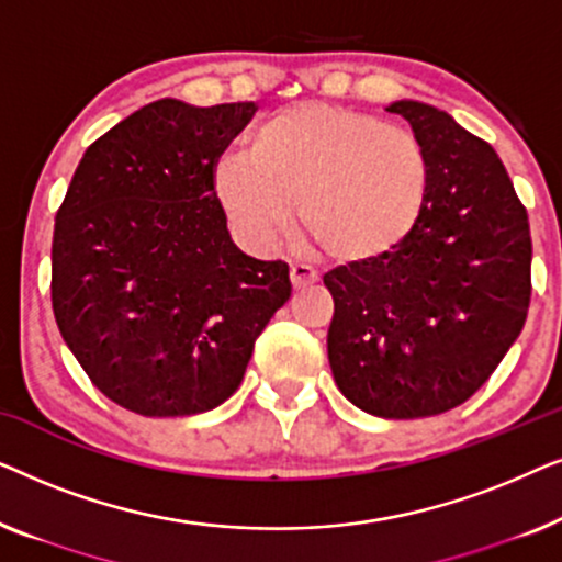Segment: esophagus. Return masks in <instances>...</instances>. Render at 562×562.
Instances as JSON below:
<instances>
[{"label":"esophagus","mask_w":562,"mask_h":562,"mask_svg":"<svg viewBox=\"0 0 562 562\" xmlns=\"http://www.w3.org/2000/svg\"><path fill=\"white\" fill-rule=\"evenodd\" d=\"M312 283H317V273H314L310 266H304V263L291 266V286H294L296 291H302L306 286H312Z\"/></svg>","instance_id":"esophagus-1"}]
</instances>
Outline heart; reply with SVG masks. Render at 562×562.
I'll return each mask as SVG.
<instances>
[{"mask_svg":"<svg viewBox=\"0 0 562 562\" xmlns=\"http://www.w3.org/2000/svg\"><path fill=\"white\" fill-rule=\"evenodd\" d=\"M227 217L256 245L286 229L317 256L360 263L396 250L419 225L429 160L409 130L329 104H296L266 120L248 153L217 168Z\"/></svg>","mask_w":562,"mask_h":562,"instance_id":"obj_1","label":"heart"}]
</instances>
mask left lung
<instances>
[{
	"label": "left lung",
	"instance_id": "1",
	"mask_svg": "<svg viewBox=\"0 0 562 562\" xmlns=\"http://www.w3.org/2000/svg\"><path fill=\"white\" fill-rule=\"evenodd\" d=\"M429 160V194L396 250L325 273L327 356L358 409L419 419L468 402L525 327L532 237L494 148L450 114L394 102Z\"/></svg>",
	"mask_w": 562,
	"mask_h": 562
}]
</instances>
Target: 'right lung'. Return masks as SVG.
I'll return each instance as SVG.
<instances>
[{"mask_svg":"<svg viewBox=\"0 0 562 562\" xmlns=\"http://www.w3.org/2000/svg\"><path fill=\"white\" fill-rule=\"evenodd\" d=\"M252 102L145 104L83 153L53 229L56 325L91 383L143 417L227 402L291 296L289 266L235 248L214 187Z\"/></svg>","mask_w":562,"mask_h":562,"instance_id":"right-lung-1","label":"right lung"}]
</instances>
